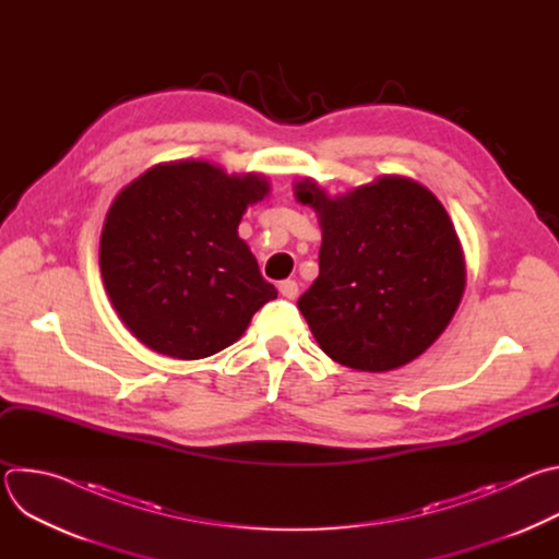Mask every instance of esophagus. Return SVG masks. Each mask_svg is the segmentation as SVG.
<instances>
[{
    "mask_svg": "<svg viewBox=\"0 0 559 559\" xmlns=\"http://www.w3.org/2000/svg\"><path fill=\"white\" fill-rule=\"evenodd\" d=\"M278 292H281L285 298L294 300V298L298 296V283H296V281H283V283H278Z\"/></svg>",
    "mask_w": 559,
    "mask_h": 559,
    "instance_id": "34e87169",
    "label": "esophagus"
}]
</instances>
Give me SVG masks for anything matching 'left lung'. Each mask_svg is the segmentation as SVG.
Segmentation results:
<instances>
[{
	"label": "left lung",
	"instance_id": "1",
	"mask_svg": "<svg viewBox=\"0 0 559 559\" xmlns=\"http://www.w3.org/2000/svg\"><path fill=\"white\" fill-rule=\"evenodd\" d=\"M294 197L323 231L321 272L298 298L316 343L332 360L369 373L425 354L466 285L462 243L436 194L382 175L336 197L302 177Z\"/></svg>",
	"mask_w": 559,
	"mask_h": 559
}]
</instances>
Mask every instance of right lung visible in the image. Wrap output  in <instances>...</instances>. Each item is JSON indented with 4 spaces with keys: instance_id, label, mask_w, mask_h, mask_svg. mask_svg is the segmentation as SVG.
<instances>
[{
    "instance_id": "add662e5",
    "label": "right lung",
    "mask_w": 559,
    "mask_h": 559,
    "mask_svg": "<svg viewBox=\"0 0 559 559\" xmlns=\"http://www.w3.org/2000/svg\"><path fill=\"white\" fill-rule=\"evenodd\" d=\"M267 194L259 173L227 175L203 158H179L147 168L115 197L99 267L134 338L156 354L199 360L246 334L276 289L238 223Z\"/></svg>"
}]
</instances>
